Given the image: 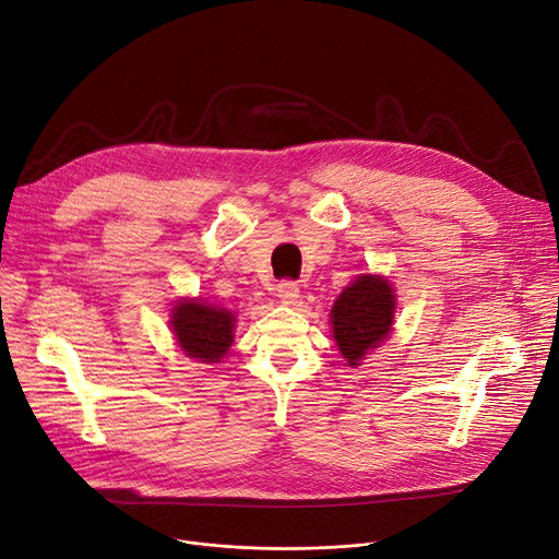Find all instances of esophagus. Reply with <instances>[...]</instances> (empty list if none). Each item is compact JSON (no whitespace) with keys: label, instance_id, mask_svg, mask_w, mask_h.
<instances>
[{"label":"esophagus","instance_id":"esophagus-1","mask_svg":"<svg viewBox=\"0 0 559 559\" xmlns=\"http://www.w3.org/2000/svg\"><path fill=\"white\" fill-rule=\"evenodd\" d=\"M277 298L284 302V305H294L298 298H300V288L296 282H282L277 284Z\"/></svg>","mask_w":559,"mask_h":559}]
</instances>
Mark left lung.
<instances>
[{"label":"left lung","instance_id":"1","mask_svg":"<svg viewBox=\"0 0 559 559\" xmlns=\"http://www.w3.org/2000/svg\"><path fill=\"white\" fill-rule=\"evenodd\" d=\"M395 313V296L382 275H359L341 290L330 323L338 353L348 366H359L368 350L389 336Z\"/></svg>","mask_w":559,"mask_h":559}]
</instances>
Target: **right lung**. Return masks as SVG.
Segmentation results:
<instances>
[{
    "instance_id": "1",
    "label": "right lung",
    "mask_w": 559,
    "mask_h": 559,
    "mask_svg": "<svg viewBox=\"0 0 559 559\" xmlns=\"http://www.w3.org/2000/svg\"><path fill=\"white\" fill-rule=\"evenodd\" d=\"M236 318L229 309L202 300H179L173 307L170 328L186 357L202 364H221L234 343Z\"/></svg>"
}]
</instances>
